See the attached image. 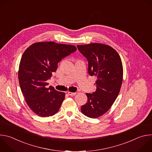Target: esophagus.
<instances>
[{"label":"esophagus","instance_id":"obj_1","mask_svg":"<svg viewBox=\"0 0 152 152\" xmlns=\"http://www.w3.org/2000/svg\"><path fill=\"white\" fill-rule=\"evenodd\" d=\"M76 94V93H72V92H68V94L69 95V96H75V94Z\"/></svg>","mask_w":152,"mask_h":152}]
</instances>
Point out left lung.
Listing matches in <instances>:
<instances>
[{"label":"left lung","mask_w":152,"mask_h":152,"mask_svg":"<svg viewBox=\"0 0 152 152\" xmlns=\"http://www.w3.org/2000/svg\"><path fill=\"white\" fill-rule=\"evenodd\" d=\"M79 52L88 62V73L96 76V90L86 93L88 102L81 106L88 117L98 118L106 113L116 100L123 81V65L117 52L111 46L91 43L77 45Z\"/></svg>","instance_id":"1"}]
</instances>
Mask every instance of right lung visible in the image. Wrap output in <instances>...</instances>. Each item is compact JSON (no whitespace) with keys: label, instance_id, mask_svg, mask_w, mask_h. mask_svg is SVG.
<instances>
[{"label":"right lung","instance_id":"obj_1","mask_svg":"<svg viewBox=\"0 0 152 152\" xmlns=\"http://www.w3.org/2000/svg\"><path fill=\"white\" fill-rule=\"evenodd\" d=\"M77 50L75 46L52 41L38 42L26 49L20 60L18 80L21 91L31 110L45 117L55 114L65 98L46 81L56 71L62 59Z\"/></svg>","mask_w":152,"mask_h":152}]
</instances>
